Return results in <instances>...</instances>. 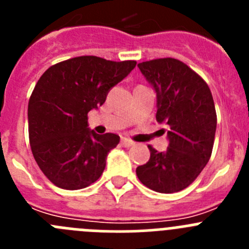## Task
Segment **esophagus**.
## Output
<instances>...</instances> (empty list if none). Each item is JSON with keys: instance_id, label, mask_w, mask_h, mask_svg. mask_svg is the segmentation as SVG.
Instances as JSON below:
<instances>
[{"instance_id": "1", "label": "esophagus", "mask_w": 249, "mask_h": 249, "mask_svg": "<svg viewBox=\"0 0 249 249\" xmlns=\"http://www.w3.org/2000/svg\"><path fill=\"white\" fill-rule=\"evenodd\" d=\"M121 143H122L123 147H131V146H133V144H135V142H133V141H131V140H128V138L123 137L122 140H121Z\"/></svg>"}]
</instances>
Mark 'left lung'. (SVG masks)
Wrapping results in <instances>:
<instances>
[{
    "instance_id": "obj_1",
    "label": "left lung",
    "mask_w": 249,
    "mask_h": 249,
    "mask_svg": "<svg viewBox=\"0 0 249 249\" xmlns=\"http://www.w3.org/2000/svg\"><path fill=\"white\" fill-rule=\"evenodd\" d=\"M138 68L157 96L156 120L169 131L166 151L148 146L151 157L136 173L156 192H178L198 177L212 155L217 127L212 93L201 77L178 59H152L138 63Z\"/></svg>"
}]
</instances>
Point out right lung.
I'll return each instance as SVG.
<instances>
[{
    "mask_svg": "<svg viewBox=\"0 0 249 249\" xmlns=\"http://www.w3.org/2000/svg\"><path fill=\"white\" fill-rule=\"evenodd\" d=\"M136 63L81 56L51 66L41 76L28 102V135L37 164L54 186L81 190L101 177L120 136L97 135L87 114L105 103Z\"/></svg>",
    "mask_w": 249,
    "mask_h": 249,
    "instance_id": "right-lung-1",
    "label": "right lung"
}]
</instances>
